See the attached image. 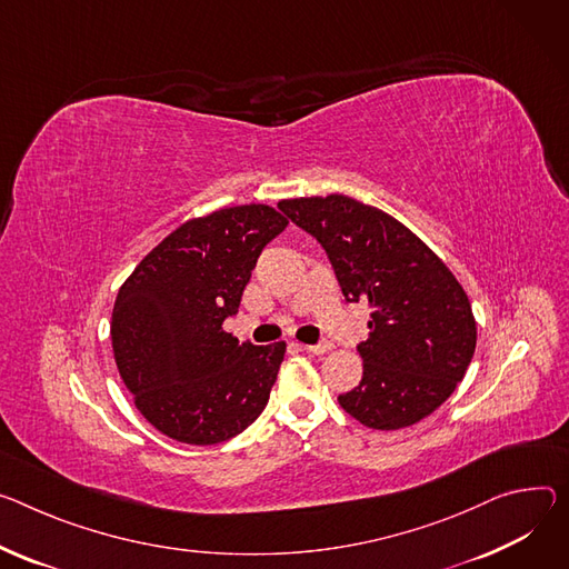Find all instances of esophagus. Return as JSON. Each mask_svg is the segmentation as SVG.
Instances as JSON below:
<instances>
[{"mask_svg":"<svg viewBox=\"0 0 569 569\" xmlns=\"http://www.w3.org/2000/svg\"><path fill=\"white\" fill-rule=\"evenodd\" d=\"M299 349L301 351H306V353H313V356H322V353H327L329 349H331V345H299Z\"/></svg>","mask_w":569,"mask_h":569,"instance_id":"34e87169","label":"esophagus"}]
</instances>
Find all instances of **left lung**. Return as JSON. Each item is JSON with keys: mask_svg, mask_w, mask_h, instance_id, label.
<instances>
[{"mask_svg": "<svg viewBox=\"0 0 569 569\" xmlns=\"http://www.w3.org/2000/svg\"><path fill=\"white\" fill-rule=\"evenodd\" d=\"M279 209L322 242L345 299L370 306V336L358 345L363 379L338 397L345 412L379 431L429 418L462 381L477 347V320L458 279L377 206L316 194L281 199Z\"/></svg>", "mask_w": 569, "mask_h": 569, "instance_id": "1", "label": "left lung"}]
</instances>
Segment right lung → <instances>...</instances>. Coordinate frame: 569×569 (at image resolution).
<instances>
[{
    "label": "right lung",
    "mask_w": 569,
    "mask_h": 569,
    "mask_svg": "<svg viewBox=\"0 0 569 569\" xmlns=\"http://www.w3.org/2000/svg\"><path fill=\"white\" fill-rule=\"evenodd\" d=\"M288 227L268 203L192 218L120 286L111 318L118 372L140 416L183 445H218L261 416L286 342L224 331L263 247Z\"/></svg>",
    "instance_id": "add662e5"
}]
</instances>
